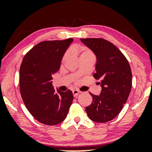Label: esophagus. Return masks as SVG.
<instances>
[{
  "mask_svg": "<svg viewBox=\"0 0 152 152\" xmlns=\"http://www.w3.org/2000/svg\"><path fill=\"white\" fill-rule=\"evenodd\" d=\"M72 93H73V95L75 97H77V96L79 95V94H80V91H77V90H74L72 91Z\"/></svg>",
  "mask_w": 152,
  "mask_h": 152,
  "instance_id": "34e87169",
  "label": "esophagus"
}]
</instances>
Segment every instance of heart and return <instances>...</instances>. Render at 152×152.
<instances>
[{"mask_svg":"<svg viewBox=\"0 0 152 152\" xmlns=\"http://www.w3.org/2000/svg\"><path fill=\"white\" fill-rule=\"evenodd\" d=\"M80 57H87V56H93V53L92 52H91L90 50L88 48H87L86 47H82L80 49ZM68 55H69V53L68 52H66L65 53V55H64V57H63V59H66V58L68 57Z\"/></svg>","mask_w":152,"mask_h":152,"instance_id":"heart-1","label":"heart"}]
</instances>
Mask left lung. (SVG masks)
Returning a JSON list of instances; mask_svg holds the SVG:
<instances>
[{"mask_svg":"<svg viewBox=\"0 0 152 152\" xmlns=\"http://www.w3.org/2000/svg\"><path fill=\"white\" fill-rule=\"evenodd\" d=\"M81 41L96 56V72L93 77L102 87L99 95L90 93L91 104L86 107L88 118L96 122L114 119L126 102L132 86V74L129 64L113 45L104 39H81Z\"/></svg>","mask_w":152,"mask_h":152,"instance_id":"8db88e82","label":"left lung"}]
</instances>
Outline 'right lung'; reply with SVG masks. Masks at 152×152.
Returning a JSON list of instances; mask_svg holds the SVG:
<instances>
[{
	"instance_id": "add662e5",
	"label": "right lung",
	"mask_w": 152,
	"mask_h": 152,
	"mask_svg": "<svg viewBox=\"0 0 152 152\" xmlns=\"http://www.w3.org/2000/svg\"><path fill=\"white\" fill-rule=\"evenodd\" d=\"M73 39L45 41L28 52L20 68V91L31 115L41 123L56 125L67 116L73 100L71 91L55 92L53 75Z\"/></svg>"
}]
</instances>
